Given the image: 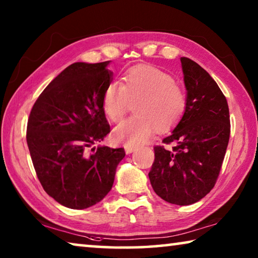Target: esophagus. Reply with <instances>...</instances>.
<instances>
[{"label": "esophagus", "instance_id": "obj_1", "mask_svg": "<svg viewBox=\"0 0 258 258\" xmlns=\"http://www.w3.org/2000/svg\"><path fill=\"white\" fill-rule=\"evenodd\" d=\"M125 152L127 155H130V154H132V152L137 149V147H133V146H130V145H125Z\"/></svg>", "mask_w": 258, "mask_h": 258}]
</instances>
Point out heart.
I'll use <instances>...</instances> for the list:
<instances>
[{"instance_id":"obj_1","label":"heart","mask_w":258,"mask_h":258,"mask_svg":"<svg viewBox=\"0 0 258 258\" xmlns=\"http://www.w3.org/2000/svg\"><path fill=\"white\" fill-rule=\"evenodd\" d=\"M135 101L137 116L113 131L116 141L130 146L145 143L157 127L171 128L186 108V95L175 80L158 68L148 66L132 68L121 83H109L103 93V111L113 123H119L130 110L131 102Z\"/></svg>"}]
</instances>
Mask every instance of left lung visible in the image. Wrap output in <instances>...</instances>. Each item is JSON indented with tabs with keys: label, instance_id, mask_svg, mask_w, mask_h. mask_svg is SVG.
Wrapping results in <instances>:
<instances>
[{
	"label": "left lung",
	"instance_id": "left-lung-1",
	"mask_svg": "<svg viewBox=\"0 0 258 258\" xmlns=\"http://www.w3.org/2000/svg\"><path fill=\"white\" fill-rule=\"evenodd\" d=\"M186 108L165 145L156 146L149 172L152 189L165 202L186 206L203 199L220 174L230 139L228 101L212 76L197 62L181 58Z\"/></svg>",
	"mask_w": 258,
	"mask_h": 258
}]
</instances>
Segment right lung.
Masks as SVG:
<instances>
[{
    "label": "right lung",
    "instance_id": "add662e5",
    "mask_svg": "<svg viewBox=\"0 0 258 258\" xmlns=\"http://www.w3.org/2000/svg\"><path fill=\"white\" fill-rule=\"evenodd\" d=\"M109 62L71 64L45 87L29 113L26 139L36 175L50 197L72 209L101 202L125 157L124 148H92L110 132L102 107L112 81Z\"/></svg>",
    "mask_w": 258,
    "mask_h": 258
}]
</instances>
